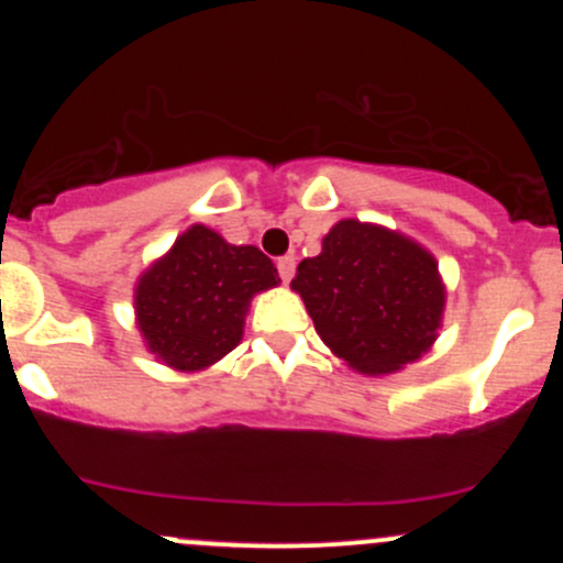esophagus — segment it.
<instances>
[{
  "mask_svg": "<svg viewBox=\"0 0 563 563\" xmlns=\"http://www.w3.org/2000/svg\"><path fill=\"white\" fill-rule=\"evenodd\" d=\"M277 272H280L283 283H288L294 277V272H297V258H294V255H283V258H277Z\"/></svg>",
  "mask_w": 563,
  "mask_h": 563,
  "instance_id": "esophagus-1",
  "label": "esophagus"
}]
</instances>
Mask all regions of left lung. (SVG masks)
Returning <instances> with one entry per match:
<instances>
[{
  "label": "left lung",
  "mask_w": 563,
  "mask_h": 563,
  "mask_svg": "<svg viewBox=\"0 0 563 563\" xmlns=\"http://www.w3.org/2000/svg\"><path fill=\"white\" fill-rule=\"evenodd\" d=\"M291 288L323 343L360 373L419 360L441 327L444 286L433 255L360 220H340L321 253L297 266Z\"/></svg>",
  "instance_id": "obj_1"
}]
</instances>
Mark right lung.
Here are the masks:
<instances>
[{
    "label": "right lung",
    "mask_w": 563,
    "mask_h": 563,
    "mask_svg": "<svg viewBox=\"0 0 563 563\" xmlns=\"http://www.w3.org/2000/svg\"><path fill=\"white\" fill-rule=\"evenodd\" d=\"M280 283L258 247L229 245L203 225L174 242L135 288L146 345L176 371H201L242 340L250 297Z\"/></svg>",
    "instance_id": "add662e5"
}]
</instances>
